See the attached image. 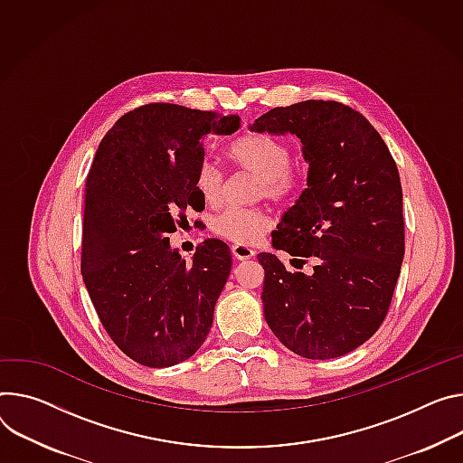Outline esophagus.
Listing matches in <instances>:
<instances>
[{"label": "esophagus", "instance_id": "1", "mask_svg": "<svg viewBox=\"0 0 463 463\" xmlns=\"http://www.w3.org/2000/svg\"><path fill=\"white\" fill-rule=\"evenodd\" d=\"M231 250H232V257H234L236 260H249V259H255V255H257V250L250 249L249 245H238V243H234V245L231 247Z\"/></svg>", "mask_w": 463, "mask_h": 463}]
</instances>
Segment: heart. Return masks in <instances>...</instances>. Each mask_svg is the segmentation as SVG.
<instances>
[{
    "instance_id": "obj_1",
    "label": "heart",
    "mask_w": 463,
    "mask_h": 463,
    "mask_svg": "<svg viewBox=\"0 0 463 463\" xmlns=\"http://www.w3.org/2000/svg\"><path fill=\"white\" fill-rule=\"evenodd\" d=\"M229 160L238 167L260 177L259 197L275 201L286 199L298 188V177L291 170V151L280 138L266 133H250L236 138L227 149ZM225 179L220 167L204 160L195 174V188L206 204L222 199ZM269 218L262 208H225L210 222V231L218 238L250 245L257 243L269 229Z\"/></svg>"
}]
</instances>
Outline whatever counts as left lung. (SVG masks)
I'll return each instance as SVG.
<instances>
[{"instance_id":"obj_1","label":"left lung","mask_w":463,"mask_h":463,"mask_svg":"<svg viewBox=\"0 0 463 463\" xmlns=\"http://www.w3.org/2000/svg\"><path fill=\"white\" fill-rule=\"evenodd\" d=\"M253 131L301 138L307 188L273 245L312 275L291 273L271 253L264 266V316L289 351L310 360L344 356L383 325L404 257L402 188L397 164L373 125L354 109L308 99L277 107Z\"/></svg>"}]
</instances>
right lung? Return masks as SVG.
Listing matches in <instances>:
<instances>
[{"instance_id": "obj_1", "label": "right lung", "mask_w": 463, "mask_h": 463, "mask_svg": "<svg viewBox=\"0 0 463 463\" xmlns=\"http://www.w3.org/2000/svg\"><path fill=\"white\" fill-rule=\"evenodd\" d=\"M238 128V116L149 103L123 114L99 144L85 188L80 273L110 340L142 365L190 358L213 326L231 250L206 240L188 264L167 234L203 201L195 174L204 138Z\"/></svg>"}]
</instances>
